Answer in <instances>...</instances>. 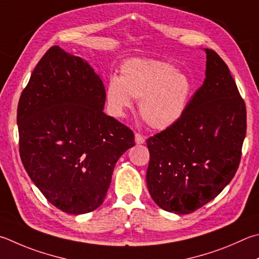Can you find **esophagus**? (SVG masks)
I'll return each instance as SVG.
<instances>
[{"instance_id":"1","label":"esophagus","mask_w":259,"mask_h":259,"mask_svg":"<svg viewBox=\"0 0 259 259\" xmlns=\"http://www.w3.org/2000/svg\"><path fill=\"white\" fill-rule=\"evenodd\" d=\"M135 142L137 145H142V144L145 143V137L143 135H140L138 133L135 134Z\"/></svg>"}]
</instances>
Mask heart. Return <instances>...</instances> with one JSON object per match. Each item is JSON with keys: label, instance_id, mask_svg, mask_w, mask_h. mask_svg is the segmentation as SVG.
Wrapping results in <instances>:
<instances>
[{"label": "heart", "instance_id": "obj_1", "mask_svg": "<svg viewBox=\"0 0 259 259\" xmlns=\"http://www.w3.org/2000/svg\"><path fill=\"white\" fill-rule=\"evenodd\" d=\"M192 94L187 74L158 60H129L121 65V76L111 77L106 87L107 102L115 115L133 107V97L140 100L139 112L154 129L173 125L185 114Z\"/></svg>", "mask_w": 259, "mask_h": 259}]
</instances>
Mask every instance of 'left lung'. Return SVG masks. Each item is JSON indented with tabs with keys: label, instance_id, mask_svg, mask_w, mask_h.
Listing matches in <instances>:
<instances>
[{
	"label": "left lung",
	"instance_id": "8db88e82",
	"mask_svg": "<svg viewBox=\"0 0 259 259\" xmlns=\"http://www.w3.org/2000/svg\"><path fill=\"white\" fill-rule=\"evenodd\" d=\"M206 52V78L177 123L147 139L148 191L162 209L189 214L214 199L239 167L246 104L228 65Z\"/></svg>",
	"mask_w": 259,
	"mask_h": 259
}]
</instances>
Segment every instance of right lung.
I'll return each mask as SVG.
<instances>
[{
	"instance_id": "obj_1",
	"label": "right lung",
	"mask_w": 259,
	"mask_h": 259,
	"mask_svg": "<svg viewBox=\"0 0 259 259\" xmlns=\"http://www.w3.org/2000/svg\"><path fill=\"white\" fill-rule=\"evenodd\" d=\"M105 88L79 56L52 46L19 100V152L28 176L68 214L100 207L117 159L135 146L128 126L104 110Z\"/></svg>"
}]
</instances>
